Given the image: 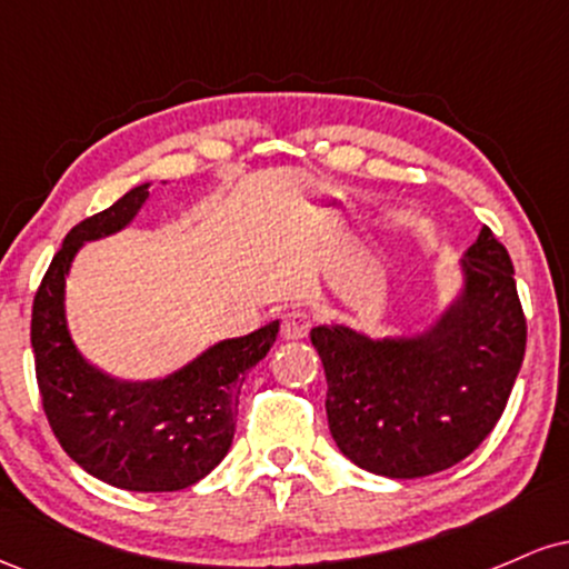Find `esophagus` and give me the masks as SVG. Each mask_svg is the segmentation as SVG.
Segmentation results:
<instances>
[{
  "label": "esophagus",
  "instance_id": "1",
  "mask_svg": "<svg viewBox=\"0 0 569 569\" xmlns=\"http://www.w3.org/2000/svg\"><path fill=\"white\" fill-rule=\"evenodd\" d=\"M312 323H316V316L310 310H302V307H293V310L286 312L283 318V337L286 339H305L310 335Z\"/></svg>",
  "mask_w": 569,
  "mask_h": 569
}]
</instances>
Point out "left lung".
<instances>
[{
    "label": "left lung",
    "instance_id": "1",
    "mask_svg": "<svg viewBox=\"0 0 569 569\" xmlns=\"http://www.w3.org/2000/svg\"><path fill=\"white\" fill-rule=\"evenodd\" d=\"M460 267V293L422 335L371 339L339 323L310 331L329 382V430L363 471H447L498 426L525 361V310L511 257L489 227Z\"/></svg>",
    "mask_w": 569,
    "mask_h": 569
}]
</instances>
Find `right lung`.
<instances>
[{
	"instance_id": "add662e5",
	"label": "right lung",
	"mask_w": 569,
	"mask_h": 569,
	"mask_svg": "<svg viewBox=\"0 0 569 569\" xmlns=\"http://www.w3.org/2000/svg\"><path fill=\"white\" fill-rule=\"evenodd\" d=\"M147 198L149 184L133 187L107 211L71 227L37 289L31 348L44 415L63 452L112 487L176 492L230 452L240 385L270 352L280 321L224 339L162 380H114L84 361L63 310L69 267L82 243L128 227Z\"/></svg>"
}]
</instances>
